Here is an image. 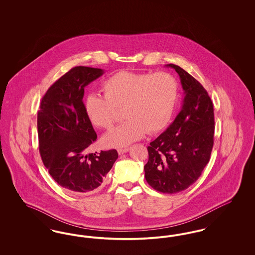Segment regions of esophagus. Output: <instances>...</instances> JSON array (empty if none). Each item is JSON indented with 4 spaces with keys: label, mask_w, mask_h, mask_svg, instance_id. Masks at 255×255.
I'll list each match as a JSON object with an SVG mask.
<instances>
[{
    "label": "esophagus",
    "mask_w": 255,
    "mask_h": 255,
    "mask_svg": "<svg viewBox=\"0 0 255 255\" xmlns=\"http://www.w3.org/2000/svg\"><path fill=\"white\" fill-rule=\"evenodd\" d=\"M128 151H129V148H119L118 149V152H119L120 155H122L124 153H127Z\"/></svg>",
    "instance_id": "esophagus-1"
}]
</instances>
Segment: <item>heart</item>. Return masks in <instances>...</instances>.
Wrapping results in <instances>:
<instances>
[{
	"mask_svg": "<svg viewBox=\"0 0 255 255\" xmlns=\"http://www.w3.org/2000/svg\"><path fill=\"white\" fill-rule=\"evenodd\" d=\"M104 97L89 95L84 101L86 116L93 125L110 129L124 108L128 119L106 133L110 147H124L149 133L162 131L172 119L179 95L176 78L168 73H133L122 71L102 84Z\"/></svg>",
	"mask_w": 255,
	"mask_h": 255,
	"instance_id": "heart-1",
	"label": "heart"
}]
</instances>
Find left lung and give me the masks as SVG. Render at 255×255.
<instances>
[{"label":"left lung","instance_id":"obj_1","mask_svg":"<svg viewBox=\"0 0 255 255\" xmlns=\"http://www.w3.org/2000/svg\"><path fill=\"white\" fill-rule=\"evenodd\" d=\"M181 78L185 97L175 121L147 147L145 179L155 190L174 194L193 184L210 159L214 109L206 89L181 67L168 64Z\"/></svg>","mask_w":255,"mask_h":255}]
</instances>
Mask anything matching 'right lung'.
I'll use <instances>...</instances> for the list:
<instances>
[{"mask_svg": "<svg viewBox=\"0 0 255 255\" xmlns=\"http://www.w3.org/2000/svg\"><path fill=\"white\" fill-rule=\"evenodd\" d=\"M103 73L74 67L49 87L37 115L42 160L53 180L74 193L98 190L119 158L115 149L86 155L97 135L86 116L84 88Z\"/></svg>", "mask_w": 255, "mask_h": 255, "instance_id": "add662e5", "label": "right lung"}]
</instances>
